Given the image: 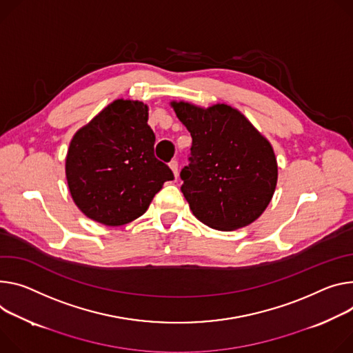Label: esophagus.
<instances>
[{"label": "esophagus", "instance_id": "34e87169", "mask_svg": "<svg viewBox=\"0 0 353 353\" xmlns=\"http://www.w3.org/2000/svg\"><path fill=\"white\" fill-rule=\"evenodd\" d=\"M169 166H170V169L173 170L174 176L177 177V176H179V162H177V160H172V162L169 163Z\"/></svg>", "mask_w": 353, "mask_h": 353}]
</instances>
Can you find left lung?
<instances>
[{"mask_svg":"<svg viewBox=\"0 0 353 353\" xmlns=\"http://www.w3.org/2000/svg\"><path fill=\"white\" fill-rule=\"evenodd\" d=\"M172 105L193 139L188 165L180 172L181 193L193 214L219 231L258 219L277 183V163L268 139L230 105Z\"/></svg>","mask_w":353,"mask_h":353,"instance_id":"left-lung-1","label":"left lung"}]
</instances>
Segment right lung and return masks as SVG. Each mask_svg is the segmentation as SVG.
I'll list each match as a JSON object with an SVG mask.
<instances>
[{"label":"right lung","mask_w":353,"mask_h":353,"mask_svg":"<svg viewBox=\"0 0 353 353\" xmlns=\"http://www.w3.org/2000/svg\"><path fill=\"white\" fill-rule=\"evenodd\" d=\"M148 105L117 100L74 135L66 177L76 205L91 219L117 227L145 214L170 168L154 156Z\"/></svg>","instance_id":"1"}]
</instances>
